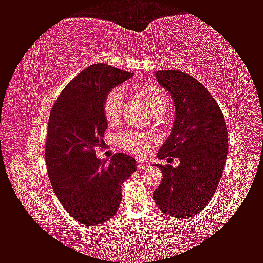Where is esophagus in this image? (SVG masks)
Here are the masks:
<instances>
[{
  "mask_svg": "<svg viewBox=\"0 0 263 263\" xmlns=\"http://www.w3.org/2000/svg\"><path fill=\"white\" fill-rule=\"evenodd\" d=\"M147 166H148V164L144 163V162H140V160L138 163H137V167H138V170H145Z\"/></svg>",
  "mask_w": 263,
  "mask_h": 263,
  "instance_id": "obj_1",
  "label": "esophagus"
}]
</instances>
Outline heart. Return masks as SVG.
<instances>
[{"label": "heart", "mask_w": 263, "mask_h": 263, "mask_svg": "<svg viewBox=\"0 0 263 263\" xmlns=\"http://www.w3.org/2000/svg\"><path fill=\"white\" fill-rule=\"evenodd\" d=\"M138 92L145 101L150 105L156 115L164 112L169 105L167 98L159 87L151 84H144L138 87ZM123 106V92L119 88H112L104 98L103 112L108 123L115 124L120 118ZM155 143V138L144 135L136 130H127L117 136V144L128 154L133 156H143L150 151Z\"/></svg>", "instance_id": "heart-1"}]
</instances>
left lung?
<instances>
[{"mask_svg": "<svg viewBox=\"0 0 263 263\" xmlns=\"http://www.w3.org/2000/svg\"><path fill=\"white\" fill-rule=\"evenodd\" d=\"M156 77L176 107L172 132L157 157H175L181 163L177 167L157 165L163 178L152 196L163 213L185 219L204 209L217 189L228 131L218 104L198 80L177 69L157 70Z\"/></svg>", "mask_w": 263, "mask_h": 263, "instance_id": "8db88e82", "label": "left lung"}]
</instances>
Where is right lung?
<instances>
[{
  "mask_svg": "<svg viewBox=\"0 0 263 263\" xmlns=\"http://www.w3.org/2000/svg\"><path fill=\"white\" fill-rule=\"evenodd\" d=\"M131 77L112 66L91 65L68 82L50 111L45 147L48 177L62 206L81 224H100L115 216L121 184L137 170L126 154L113 155L109 164L96 157L107 128L104 98Z\"/></svg>",
  "mask_w": 263,
  "mask_h": 263,
  "instance_id": "right-lung-1",
  "label": "right lung"
}]
</instances>
